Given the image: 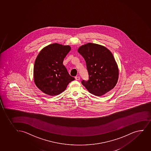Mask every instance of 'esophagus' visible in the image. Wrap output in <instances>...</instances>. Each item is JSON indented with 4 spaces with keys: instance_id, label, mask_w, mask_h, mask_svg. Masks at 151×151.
Here are the masks:
<instances>
[{
    "instance_id": "obj_1",
    "label": "esophagus",
    "mask_w": 151,
    "mask_h": 151,
    "mask_svg": "<svg viewBox=\"0 0 151 151\" xmlns=\"http://www.w3.org/2000/svg\"><path fill=\"white\" fill-rule=\"evenodd\" d=\"M75 79H76V80H78H78H80V76H76V77H75Z\"/></svg>"
}]
</instances>
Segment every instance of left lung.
Wrapping results in <instances>:
<instances>
[{
	"mask_svg": "<svg viewBox=\"0 0 151 151\" xmlns=\"http://www.w3.org/2000/svg\"><path fill=\"white\" fill-rule=\"evenodd\" d=\"M88 71V80L82 85L91 94L101 96L114 88L118 81L119 69L114 57L106 47L88 43L78 48Z\"/></svg>",
	"mask_w": 151,
	"mask_h": 151,
	"instance_id": "1",
	"label": "left lung"
}]
</instances>
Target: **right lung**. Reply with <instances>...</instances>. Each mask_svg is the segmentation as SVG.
Returning a JSON list of instances; mask_svg holds the SVG:
<instances>
[{
    "instance_id": "add662e5",
    "label": "right lung",
    "mask_w": 151,
    "mask_h": 151,
    "mask_svg": "<svg viewBox=\"0 0 151 151\" xmlns=\"http://www.w3.org/2000/svg\"><path fill=\"white\" fill-rule=\"evenodd\" d=\"M70 50L69 45L53 43L42 49L37 56L34 66V80L37 87L44 93L49 96L59 95L75 80L63 64Z\"/></svg>"
}]
</instances>
